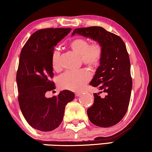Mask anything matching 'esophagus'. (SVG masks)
Masks as SVG:
<instances>
[{"label":"esophagus","instance_id":"1","mask_svg":"<svg viewBox=\"0 0 152 152\" xmlns=\"http://www.w3.org/2000/svg\"><path fill=\"white\" fill-rule=\"evenodd\" d=\"M81 95V93H80V92H78V93H76V96H79Z\"/></svg>","mask_w":152,"mask_h":152}]
</instances>
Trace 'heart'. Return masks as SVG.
Here are the masks:
<instances>
[{
	"mask_svg": "<svg viewBox=\"0 0 152 152\" xmlns=\"http://www.w3.org/2000/svg\"><path fill=\"white\" fill-rule=\"evenodd\" d=\"M70 47L75 53L81 56L82 62L90 67H96L102 58L103 48L99 42L89 44L88 39L76 38L70 42ZM51 65L53 70L58 71L61 67L60 52L55 50L51 57ZM90 74L86 70L81 69L76 71H66L58 78V86L61 88L74 91L82 89L89 81Z\"/></svg>",
	"mask_w": 152,
	"mask_h": 152,
	"instance_id": "1",
	"label": "heart"
}]
</instances>
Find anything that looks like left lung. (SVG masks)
Segmentation results:
<instances>
[{"label": "left lung", "instance_id": "left-lung-1", "mask_svg": "<svg viewBox=\"0 0 152 152\" xmlns=\"http://www.w3.org/2000/svg\"><path fill=\"white\" fill-rule=\"evenodd\" d=\"M81 35L102 45V58L90 85L105 92L104 98L94 94L93 105L87 110L92 124L100 127L116 124L126 114L132 88L130 61L126 45L117 35L99 26L76 28L71 36Z\"/></svg>", "mask_w": 152, "mask_h": 152}]
</instances>
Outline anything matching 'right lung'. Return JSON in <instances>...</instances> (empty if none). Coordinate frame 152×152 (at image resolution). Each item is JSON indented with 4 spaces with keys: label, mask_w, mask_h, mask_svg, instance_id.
<instances>
[{
    "label": "right lung",
    "mask_w": 152,
    "mask_h": 152,
    "mask_svg": "<svg viewBox=\"0 0 152 152\" xmlns=\"http://www.w3.org/2000/svg\"><path fill=\"white\" fill-rule=\"evenodd\" d=\"M71 28H45L34 33L20 52L16 81L18 102L28 124L41 132H50L61 124L66 104L75 98L74 92L61 91L46 98L55 89L51 57L54 48Z\"/></svg>",
    "instance_id": "add662e5"
}]
</instances>
